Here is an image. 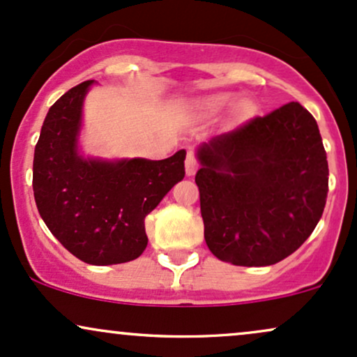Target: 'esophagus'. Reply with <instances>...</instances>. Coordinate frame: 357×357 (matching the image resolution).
<instances>
[{
  "label": "esophagus",
  "instance_id": "esophagus-1",
  "mask_svg": "<svg viewBox=\"0 0 357 357\" xmlns=\"http://www.w3.org/2000/svg\"><path fill=\"white\" fill-rule=\"evenodd\" d=\"M184 167H186V174L188 176H192V174L196 173V171H198L199 162H198V159H196L195 154L188 153L186 161H184Z\"/></svg>",
  "mask_w": 357,
  "mask_h": 357
}]
</instances>
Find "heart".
Listing matches in <instances>:
<instances>
[{
  "mask_svg": "<svg viewBox=\"0 0 357 357\" xmlns=\"http://www.w3.org/2000/svg\"><path fill=\"white\" fill-rule=\"evenodd\" d=\"M228 100H230V97L228 96H216V97H211V99H208L204 104H206L210 109H216V107H220V105L227 104Z\"/></svg>",
  "mask_w": 357,
  "mask_h": 357,
  "instance_id": "obj_1",
  "label": "heart"
}]
</instances>
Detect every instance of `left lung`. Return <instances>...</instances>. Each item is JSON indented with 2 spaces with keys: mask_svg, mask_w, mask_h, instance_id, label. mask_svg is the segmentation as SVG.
I'll list each match as a JSON object with an SVG mask.
<instances>
[{
  "mask_svg": "<svg viewBox=\"0 0 357 357\" xmlns=\"http://www.w3.org/2000/svg\"><path fill=\"white\" fill-rule=\"evenodd\" d=\"M198 158L204 240L221 261L273 265L317 227L329 166L317 122L298 102L213 137Z\"/></svg>",
  "mask_w": 357,
  "mask_h": 357,
  "instance_id": "8db88e82",
  "label": "left lung"
}]
</instances>
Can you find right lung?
Masks as SVG:
<instances>
[{"mask_svg":"<svg viewBox=\"0 0 357 357\" xmlns=\"http://www.w3.org/2000/svg\"><path fill=\"white\" fill-rule=\"evenodd\" d=\"M92 84L68 90L45 117L33 159L35 202L73 257L90 265L124 264L146 250V216L184 178L186 151L162 161H85L77 153V134Z\"/></svg>","mask_w":357,"mask_h":357,"instance_id":"right-lung-1","label":"right lung"}]
</instances>
